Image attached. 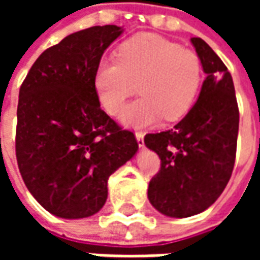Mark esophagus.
<instances>
[{"label":"esophagus","instance_id":"esophagus-1","mask_svg":"<svg viewBox=\"0 0 260 260\" xmlns=\"http://www.w3.org/2000/svg\"><path fill=\"white\" fill-rule=\"evenodd\" d=\"M135 138H136V141H138V145H139V147H145V141H143L145 135H143L142 132H136Z\"/></svg>","mask_w":260,"mask_h":260}]
</instances>
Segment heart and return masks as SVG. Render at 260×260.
Returning <instances> with one entry per match:
<instances>
[{"mask_svg": "<svg viewBox=\"0 0 260 260\" xmlns=\"http://www.w3.org/2000/svg\"><path fill=\"white\" fill-rule=\"evenodd\" d=\"M202 82L201 58L189 48L154 35L122 43L117 59H102L94 71V90L102 107L118 115L136 93L141 99L121 114L128 126L143 128L182 118L195 102Z\"/></svg>", "mask_w": 260, "mask_h": 260, "instance_id": "1", "label": "heart"}]
</instances>
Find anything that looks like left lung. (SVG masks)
Returning a JSON list of instances; mask_svg holds the SVG:
<instances>
[{
  "mask_svg": "<svg viewBox=\"0 0 260 260\" xmlns=\"http://www.w3.org/2000/svg\"><path fill=\"white\" fill-rule=\"evenodd\" d=\"M191 43L206 74L199 97L173 129L145 136L161 160L147 198L157 212L175 218L205 212L221 195L234 169L240 124L229 69L205 40L192 37Z\"/></svg>",
  "mask_w": 260,
  "mask_h": 260,
  "instance_id": "8db88e82",
  "label": "left lung"
}]
</instances>
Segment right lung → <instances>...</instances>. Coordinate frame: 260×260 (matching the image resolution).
I'll use <instances>...</instances> for the list:
<instances>
[{
    "mask_svg": "<svg viewBox=\"0 0 260 260\" xmlns=\"http://www.w3.org/2000/svg\"><path fill=\"white\" fill-rule=\"evenodd\" d=\"M93 26L62 39L36 59L19 90L16 160L25 185L61 218L96 214L107 201L108 177L138 152L131 131L100 108L94 71L122 35Z\"/></svg>",
    "mask_w": 260,
    "mask_h": 260,
    "instance_id": "obj_1",
    "label": "right lung"
}]
</instances>
